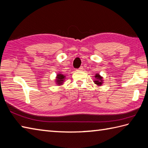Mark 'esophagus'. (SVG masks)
<instances>
[{"label": "esophagus", "instance_id": "esophagus-1", "mask_svg": "<svg viewBox=\"0 0 148 148\" xmlns=\"http://www.w3.org/2000/svg\"><path fill=\"white\" fill-rule=\"evenodd\" d=\"M83 69H83V67H79V69H78L77 71H83Z\"/></svg>", "mask_w": 148, "mask_h": 148}]
</instances>
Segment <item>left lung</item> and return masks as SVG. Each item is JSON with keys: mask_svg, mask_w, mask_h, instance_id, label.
<instances>
[{"mask_svg": "<svg viewBox=\"0 0 148 148\" xmlns=\"http://www.w3.org/2000/svg\"><path fill=\"white\" fill-rule=\"evenodd\" d=\"M93 82L95 84H97V86H102L103 83V77L100 76L99 73L95 74V76H94Z\"/></svg>", "mask_w": 148, "mask_h": 148, "instance_id": "left-lung-1", "label": "left lung"}]
</instances>
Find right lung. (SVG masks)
Returning a JSON list of instances; mask_svg holds the SVG:
<instances>
[{
  "label": "right lung",
  "mask_w": 148,
  "mask_h": 148,
  "mask_svg": "<svg viewBox=\"0 0 148 148\" xmlns=\"http://www.w3.org/2000/svg\"><path fill=\"white\" fill-rule=\"evenodd\" d=\"M56 79L55 80V82L57 86H61L64 84L65 80V76L64 74H62L61 72H59L57 74H56Z\"/></svg>",
  "instance_id": "1"
}]
</instances>
